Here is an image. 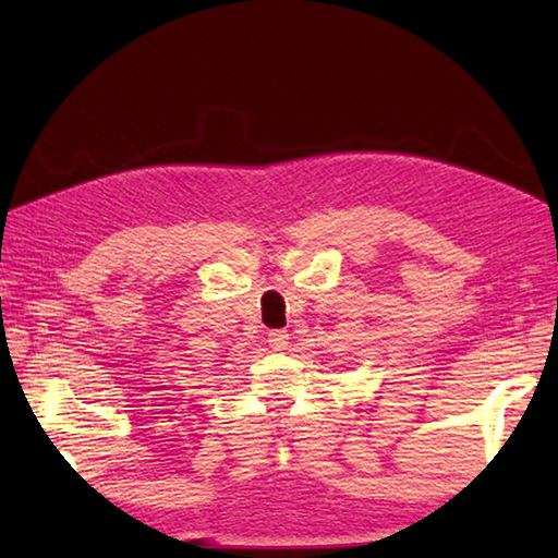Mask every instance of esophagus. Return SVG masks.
Listing matches in <instances>:
<instances>
[{
  "instance_id": "34e87169",
  "label": "esophagus",
  "mask_w": 558,
  "mask_h": 558,
  "mask_svg": "<svg viewBox=\"0 0 558 558\" xmlns=\"http://www.w3.org/2000/svg\"><path fill=\"white\" fill-rule=\"evenodd\" d=\"M288 342H290L288 330H270V333H268V345L272 350H286Z\"/></svg>"
}]
</instances>
